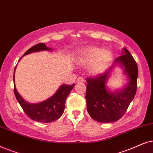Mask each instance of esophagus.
<instances>
[{"label":"esophagus","instance_id":"1","mask_svg":"<svg viewBox=\"0 0 153 153\" xmlns=\"http://www.w3.org/2000/svg\"><path fill=\"white\" fill-rule=\"evenodd\" d=\"M84 79H83L82 77H79V78L77 79V82H84Z\"/></svg>","mask_w":153,"mask_h":153}]
</instances>
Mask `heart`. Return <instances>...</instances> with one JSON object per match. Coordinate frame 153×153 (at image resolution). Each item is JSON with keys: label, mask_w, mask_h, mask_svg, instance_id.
Listing matches in <instances>:
<instances>
[{"label": "heart", "mask_w": 153, "mask_h": 153, "mask_svg": "<svg viewBox=\"0 0 153 153\" xmlns=\"http://www.w3.org/2000/svg\"><path fill=\"white\" fill-rule=\"evenodd\" d=\"M113 59V52L109 49L89 47L79 52L77 62L82 66H87V71L93 75L104 72Z\"/></svg>", "instance_id": "obj_1"}]
</instances>
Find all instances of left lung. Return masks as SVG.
Instances as JSON below:
<instances>
[{
	"label": "left lung",
	"instance_id": "1",
	"mask_svg": "<svg viewBox=\"0 0 153 153\" xmlns=\"http://www.w3.org/2000/svg\"><path fill=\"white\" fill-rule=\"evenodd\" d=\"M123 55L114 61L111 68L94 78H87V109L94 120L103 123H114L124 115L134 99L137 89L138 67L133 56L124 48ZM117 65L123 68L128 82L123 89L113 92L107 87L112 69Z\"/></svg>",
	"mask_w": 153,
	"mask_h": 153
}]
</instances>
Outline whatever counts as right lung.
Instances as JSON below:
<instances>
[{"mask_svg": "<svg viewBox=\"0 0 153 153\" xmlns=\"http://www.w3.org/2000/svg\"><path fill=\"white\" fill-rule=\"evenodd\" d=\"M44 50H52V49L48 48L44 43H38L26 51L24 54H30L33 52H40ZM19 59V60H20ZM15 71H14V91L16 99L21 105L24 113L30 119L39 123H49L58 120L62 115L65 108V103L68 96L72 90L75 84L72 85H62L52 97L47 100L38 103H30L26 101L19 94L17 90L15 84Z\"/></svg>", "mask_w": 153, "mask_h": 153, "instance_id": "add662e5", "label": "right lung"}]
</instances>
